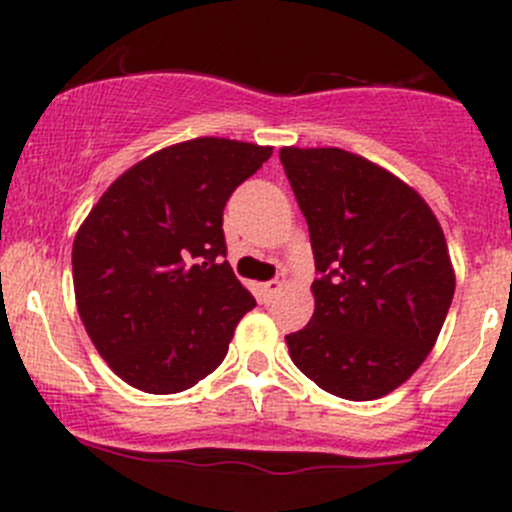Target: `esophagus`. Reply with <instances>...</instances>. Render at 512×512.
<instances>
[{"label":"esophagus","mask_w":512,"mask_h":512,"mask_svg":"<svg viewBox=\"0 0 512 512\" xmlns=\"http://www.w3.org/2000/svg\"><path fill=\"white\" fill-rule=\"evenodd\" d=\"M280 289H282V282L272 280V282H265V285H262V294H265V299H275L277 294H280Z\"/></svg>","instance_id":"1"}]
</instances>
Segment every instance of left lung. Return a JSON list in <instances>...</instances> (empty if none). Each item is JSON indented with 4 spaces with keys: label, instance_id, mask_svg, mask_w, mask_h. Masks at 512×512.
Here are the masks:
<instances>
[{
    "label": "left lung",
    "instance_id": "left-lung-1",
    "mask_svg": "<svg viewBox=\"0 0 512 512\" xmlns=\"http://www.w3.org/2000/svg\"><path fill=\"white\" fill-rule=\"evenodd\" d=\"M309 225L314 314L285 342L319 389L374 401L399 389L436 344L456 272L426 200L342 148L280 151Z\"/></svg>",
    "mask_w": 512,
    "mask_h": 512
}]
</instances>
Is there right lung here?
I'll use <instances>...</instances> for the list:
<instances>
[{
    "instance_id": "right-lung-1",
    "label": "right lung",
    "mask_w": 512,
    "mask_h": 512,
    "mask_svg": "<svg viewBox=\"0 0 512 512\" xmlns=\"http://www.w3.org/2000/svg\"><path fill=\"white\" fill-rule=\"evenodd\" d=\"M272 146L203 136L118 175L74 237L79 317L113 374L178 394L223 364L255 307L225 257L223 208Z\"/></svg>"
}]
</instances>
